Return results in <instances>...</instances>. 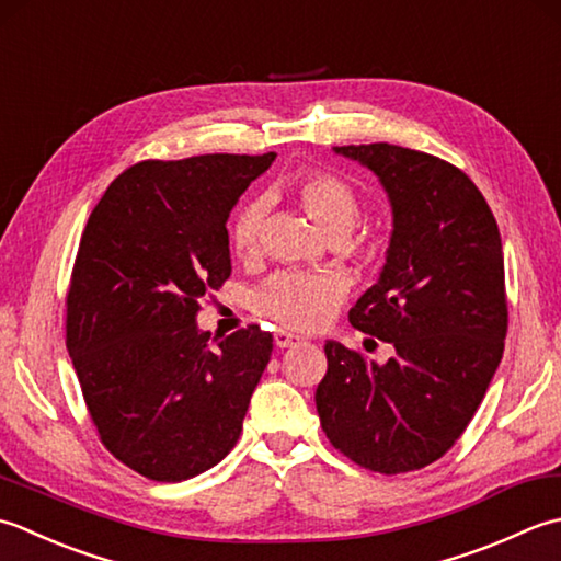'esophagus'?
<instances>
[{"label":"esophagus","instance_id":"obj_1","mask_svg":"<svg viewBox=\"0 0 561 561\" xmlns=\"http://www.w3.org/2000/svg\"><path fill=\"white\" fill-rule=\"evenodd\" d=\"M300 336H295V334H290V331H278L276 334V346L278 348H290V346H297L300 344Z\"/></svg>","mask_w":561,"mask_h":561}]
</instances>
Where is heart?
<instances>
[{
    "instance_id": "1",
    "label": "heart",
    "mask_w": 561,
    "mask_h": 561,
    "mask_svg": "<svg viewBox=\"0 0 561 561\" xmlns=\"http://www.w3.org/2000/svg\"><path fill=\"white\" fill-rule=\"evenodd\" d=\"M293 196L331 239H344L358 222V196L344 179L327 171H307L293 181ZM266 203L251 201L230 225L237 256L251 259L264 244ZM348 280L336 271H283L256 293V310L280 327L312 331L324 327L346 300Z\"/></svg>"
}]
</instances>
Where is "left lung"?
I'll list each match as a JSON object with an SVG mask.
<instances>
[{
  "mask_svg": "<svg viewBox=\"0 0 561 561\" xmlns=\"http://www.w3.org/2000/svg\"><path fill=\"white\" fill-rule=\"evenodd\" d=\"M336 154L375 171L394 230L377 280L348 322L394 346L385 365L327 341L314 402L329 443L380 474L421 470L462 436L494 377L508 331L499 225L472 179L399 145Z\"/></svg>",
  "mask_w": 561,
  "mask_h": 561,
  "instance_id": "obj_1",
  "label": "left lung"
}]
</instances>
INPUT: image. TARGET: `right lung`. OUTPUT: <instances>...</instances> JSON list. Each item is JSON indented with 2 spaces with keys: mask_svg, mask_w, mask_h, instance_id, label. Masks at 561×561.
<instances>
[{
  "mask_svg": "<svg viewBox=\"0 0 561 561\" xmlns=\"http://www.w3.org/2000/svg\"><path fill=\"white\" fill-rule=\"evenodd\" d=\"M276 152L147 159L91 210L67 290V351L101 443L154 482L234 448L271 360L259 324L210 341L196 317L230 278L227 217Z\"/></svg>",
  "mask_w": 561,
  "mask_h": 561,
  "instance_id": "add662e5",
  "label": "right lung"
}]
</instances>
